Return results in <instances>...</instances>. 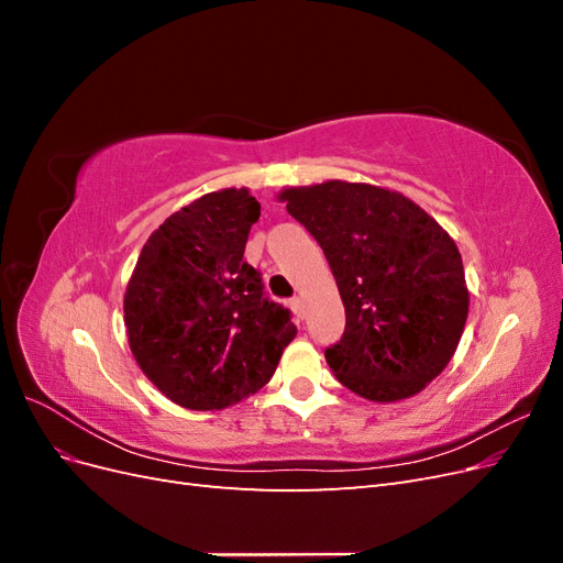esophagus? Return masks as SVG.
<instances>
[{"label":"esophagus","instance_id":"1","mask_svg":"<svg viewBox=\"0 0 563 563\" xmlns=\"http://www.w3.org/2000/svg\"><path fill=\"white\" fill-rule=\"evenodd\" d=\"M288 305H291V310H294V314H296L298 319L305 317V302H302V298H294Z\"/></svg>","mask_w":563,"mask_h":563}]
</instances>
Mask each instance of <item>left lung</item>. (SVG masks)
I'll return each instance as SVG.
<instances>
[{
  "label": "left lung",
  "instance_id": "1",
  "mask_svg": "<svg viewBox=\"0 0 563 563\" xmlns=\"http://www.w3.org/2000/svg\"><path fill=\"white\" fill-rule=\"evenodd\" d=\"M277 199L323 249L345 305V333L327 350L338 383L378 404L416 397L453 360L470 312L453 236L371 183L284 187Z\"/></svg>",
  "mask_w": 563,
  "mask_h": 563
}]
</instances>
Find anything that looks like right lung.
Listing matches in <instances>:
<instances>
[{"label":"right lung","mask_w":563,"mask_h":563,"mask_svg":"<svg viewBox=\"0 0 563 563\" xmlns=\"http://www.w3.org/2000/svg\"><path fill=\"white\" fill-rule=\"evenodd\" d=\"M261 203L223 187L187 203L150 234L124 294L135 364L166 399L220 411L255 395L296 338L288 310L263 296L244 263Z\"/></svg>","instance_id":"right-lung-1"}]
</instances>
